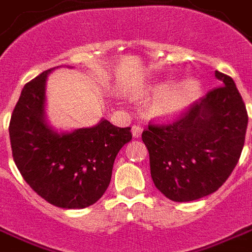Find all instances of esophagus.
I'll use <instances>...</instances> for the list:
<instances>
[{"mask_svg": "<svg viewBox=\"0 0 252 252\" xmlns=\"http://www.w3.org/2000/svg\"><path fill=\"white\" fill-rule=\"evenodd\" d=\"M131 131H132V136H134L135 139H138L140 138L141 132H143V127H140L139 125H134L132 128H131Z\"/></svg>", "mask_w": 252, "mask_h": 252, "instance_id": "obj_1", "label": "esophagus"}]
</instances>
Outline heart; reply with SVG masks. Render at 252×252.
Segmentation results:
<instances>
[{
    "mask_svg": "<svg viewBox=\"0 0 252 252\" xmlns=\"http://www.w3.org/2000/svg\"><path fill=\"white\" fill-rule=\"evenodd\" d=\"M199 84L196 80H186L172 85L171 81H161L151 85L144 95H155L148 104V113L159 120H171L182 114L196 100Z\"/></svg>",
    "mask_w": 252,
    "mask_h": 252,
    "instance_id": "b5f03b06",
    "label": "heart"
}]
</instances>
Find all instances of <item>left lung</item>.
Wrapping results in <instances>:
<instances>
[{
	"mask_svg": "<svg viewBox=\"0 0 252 252\" xmlns=\"http://www.w3.org/2000/svg\"><path fill=\"white\" fill-rule=\"evenodd\" d=\"M180 120L149 125L141 139L149 152L152 180L163 196L189 202L216 192L236 167L245 144L246 105L229 76Z\"/></svg>",
	"mask_w": 252,
	"mask_h": 252,
	"instance_id": "obj_1",
	"label": "left lung"
}]
</instances>
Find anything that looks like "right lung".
<instances>
[{
  "label": "right lung",
  "instance_id": "add662e5",
  "mask_svg": "<svg viewBox=\"0 0 252 252\" xmlns=\"http://www.w3.org/2000/svg\"><path fill=\"white\" fill-rule=\"evenodd\" d=\"M54 69L23 87L10 120L12 157L29 187L47 202L85 209L107 190L116 156L132 135L130 127L104 118L91 127L55 130L46 116V81Z\"/></svg>",
  "mask_w": 252,
  "mask_h": 252
}]
</instances>
